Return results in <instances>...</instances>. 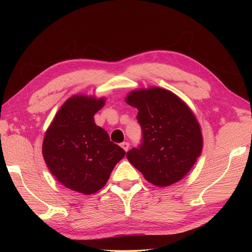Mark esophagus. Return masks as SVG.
Listing matches in <instances>:
<instances>
[{
	"label": "esophagus",
	"mask_w": 252,
	"mask_h": 252,
	"mask_svg": "<svg viewBox=\"0 0 252 252\" xmlns=\"http://www.w3.org/2000/svg\"><path fill=\"white\" fill-rule=\"evenodd\" d=\"M120 145H121V147H122L123 149H125L126 152L129 151V148H130V144L127 143V142H123V143H121V144H120Z\"/></svg>",
	"instance_id": "34e87169"
}]
</instances>
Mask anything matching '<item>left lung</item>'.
I'll return each mask as SVG.
<instances>
[{"label":"left lung","instance_id":"8db88e82","mask_svg":"<svg viewBox=\"0 0 252 252\" xmlns=\"http://www.w3.org/2000/svg\"><path fill=\"white\" fill-rule=\"evenodd\" d=\"M126 103L138 110L140 145L126 158L149 183L168 186L180 181L200 156L202 136L191 110L170 91L152 88L129 94Z\"/></svg>","mask_w":252,"mask_h":252}]
</instances>
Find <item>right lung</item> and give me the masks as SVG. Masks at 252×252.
<instances>
[{"mask_svg": "<svg viewBox=\"0 0 252 252\" xmlns=\"http://www.w3.org/2000/svg\"><path fill=\"white\" fill-rule=\"evenodd\" d=\"M104 104V98L72 96L58 110L42 146L45 162L57 181L85 195L98 191L126 155L103 127L95 125L94 115Z\"/></svg>", "mask_w": 252, "mask_h": 252, "instance_id": "1", "label": "right lung"}]
</instances>
